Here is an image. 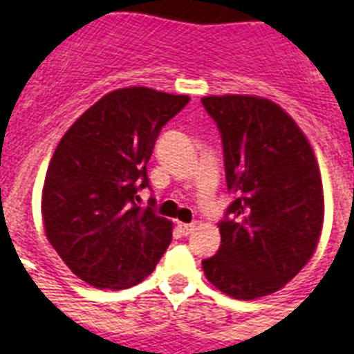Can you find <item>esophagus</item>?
I'll list each match as a JSON object with an SVG mask.
<instances>
[{"label":"esophagus","instance_id":"esophagus-1","mask_svg":"<svg viewBox=\"0 0 354 354\" xmlns=\"http://www.w3.org/2000/svg\"><path fill=\"white\" fill-rule=\"evenodd\" d=\"M194 227H196V223H182V222H178V229H180V232H182L183 236H187V234H191V232L194 231Z\"/></svg>","mask_w":354,"mask_h":354}]
</instances>
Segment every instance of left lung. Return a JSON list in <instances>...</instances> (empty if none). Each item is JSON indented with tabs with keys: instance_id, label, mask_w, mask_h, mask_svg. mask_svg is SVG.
Masks as SVG:
<instances>
[{
	"instance_id": "8db88e82",
	"label": "left lung",
	"mask_w": 354,
	"mask_h": 354,
	"mask_svg": "<svg viewBox=\"0 0 354 354\" xmlns=\"http://www.w3.org/2000/svg\"><path fill=\"white\" fill-rule=\"evenodd\" d=\"M218 125L225 182L234 200L218 223L222 243L202 261L207 280L238 300L280 291L320 240L324 191L311 145L271 100L207 96Z\"/></svg>"
}]
</instances>
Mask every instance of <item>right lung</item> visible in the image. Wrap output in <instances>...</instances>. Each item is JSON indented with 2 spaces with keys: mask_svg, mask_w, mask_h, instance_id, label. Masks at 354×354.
Instances as JSON below:
<instances>
[{
  "mask_svg": "<svg viewBox=\"0 0 354 354\" xmlns=\"http://www.w3.org/2000/svg\"><path fill=\"white\" fill-rule=\"evenodd\" d=\"M189 100L147 87L118 88L57 143L43 185V225L50 245L88 286H136L167 251L172 223L136 200L149 187L147 163L160 131Z\"/></svg>",
  "mask_w": 354,
  "mask_h": 354,
  "instance_id": "obj_1",
  "label": "right lung"
}]
</instances>
